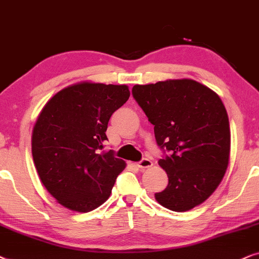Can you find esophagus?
<instances>
[{
	"mask_svg": "<svg viewBox=\"0 0 259 259\" xmlns=\"http://www.w3.org/2000/svg\"><path fill=\"white\" fill-rule=\"evenodd\" d=\"M137 167L141 168V169H146V168H150L153 165V162H151L149 158H143L140 162H137Z\"/></svg>",
	"mask_w": 259,
	"mask_h": 259,
	"instance_id": "34e87169",
	"label": "esophagus"
}]
</instances>
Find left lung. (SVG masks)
Instances as JSON below:
<instances>
[{
    "mask_svg": "<svg viewBox=\"0 0 259 259\" xmlns=\"http://www.w3.org/2000/svg\"><path fill=\"white\" fill-rule=\"evenodd\" d=\"M133 96L154 125L155 139L170 156L158 160L168 186L155 193L163 207L186 212L207 200L230 160L229 116L213 90L193 79L135 85Z\"/></svg>",
    "mask_w": 259,
    "mask_h": 259,
    "instance_id": "1",
    "label": "left lung"
}]
</instances>
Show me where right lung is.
<instances>
[{
    "instance_id": "right-lung-1",
    "label": "right lung",
    "mask_w": 259,
    "mask_h": 259,
    "mask_svg": "<svg viewBox=\"0 0 259 259\" xmlns=\"http://www.w3.org/2000/svg\"><path fill=\"white\" fill-rule=\"evenodd\" d=\"M130 97L127 85L80 81L46 103L32 134L45 188L64 207L86 213L104 204L125 161L102 151L110 117Z\"/></svg>"
}]
</instances>
